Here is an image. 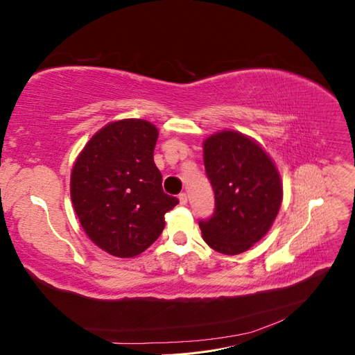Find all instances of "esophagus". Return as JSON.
<instances>
[{"instance_id": "1", "label": "esophagus", "mask_w": 355, "mask_h": 355, "mask_svg": "<svg viewBox=\"0 0 355 355\" xmlns=\"http://www.w3.org/2000/svg\"><path fill=\"white\" fill-rule=\"evenodd\" d=\"M179 201H180V204H187L188 202V194H187V192H180V194H179Z\"/></svg>"}]
</instances>
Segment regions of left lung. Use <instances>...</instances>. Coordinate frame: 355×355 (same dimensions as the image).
<instances>
[{
    "label": "left lung",
    "instance_id": "obj_1",
    "mask_svg": "<svg viewBox=\"0 0 355 355\" xmlns=\"http://www.w3.org/2000/svg\"><path fill=\"white\" fill-rule=\"evenodd\" d=\"M202 157L216 202L213 216L198 222L202 239L223 254L249 250L270 231L280 210V173L254 139L235 130L209 136Z\"/></svg>",
    "mask_w": 355,
    "mask_h": 355
}]
</instances>
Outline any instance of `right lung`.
Here are the masks:
<instances>
[{
    "instance_id": "right-lung-1",
    "label": "right lung",
    "mask_w": 355,
    "mask_h": 355,
    "mask_svg": "<svg viewBox=\"0 0 355 355\" xmlns=\"http://www.w3.org/2000/svg\"><path fill=\"white\" fill-rule=\"evenodd\" d=\"M158 128L125 118L96 132L71 171V200L87 237L106 253L135 257L164 230L179 200L161 187L154 163Z\"/></svg>"
}]
</instances>
